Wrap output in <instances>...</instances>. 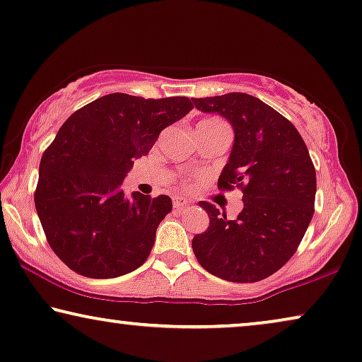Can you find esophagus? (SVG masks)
I'll return each mask as SVG.
<instances>
[{"instance_id":"1","label":"esophagus","mask_w":362,"mask_h":362,"mask_svg":"<svg viewBox=\"0 0 362 362\" xmlns=\"http://www.w3.org/2000/svg\"><path fill=\"white\" fill-rule=\"evenodd\" d=\"M188 203H190V202H188L185 197H174V208H177V210H180V208L187 206Z\"/></svg>"}]
</instances>
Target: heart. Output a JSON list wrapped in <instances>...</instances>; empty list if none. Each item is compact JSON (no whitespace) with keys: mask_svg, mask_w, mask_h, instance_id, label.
<instances>
[{"mask_svg":"<svg viewBox=\"0 0 362 362\" xmlns=\"http://www.w3.org/2000/svg\"><path fill=\"white\" fill-rule=\"evenodd\" d=\"M202 123H220V121H216V119H206V121H202Z\"/></svg>","mask_w":362,"mask_h":362,"instance_id":"heart-1","label":"heart"}]
</instances>
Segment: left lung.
<instances>
[{"instance_id":"1","label":"left lung","mask_w":362,"mask_h":362,"mask_svg":"<svg viewBox=\"0 0 362 362\" xmlns=\"http://www.w3.org/2000/svg\"><path fill=\"white\" fill-rule=\"evenodd\" d=\"M197 110L230 121L234 144L218 188L243 190V211L228 220L200 202L210 226L192 241L200 266L230 282H257L297 251L312 221L317 174L295 126L247 93L192 98Z\"/></svg>"}]
</instances>
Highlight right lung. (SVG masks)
Listing matches in <instances>:
<instances>
[{"label": "right lung", "instance_id": "add662e5", "mask_svg": "<svg viewBox=\"0 0 362 362\" xmlns=\"http://www.w3.org/2000/svg\"><path fill=\"white\" fill-rule=\"evenodd\" d=\"M192 108L185 96L111 93L65 121L44 152L34 195L45 238L65 266L85 277L113 279L146 262L172 200L139 192L128 197L121 185L160 131Z\"/></svg>", "mask_w": 362, "mask_h": 362}]
</instances>
